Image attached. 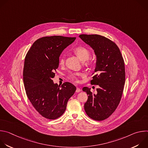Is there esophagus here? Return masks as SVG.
<instances>
[{"label": "esophagus", "mask_w": 148, "mask_h": 148, "mask_svg": "<svg viewBox=\"0 0 148 148\" xmlns=\"http://www.w3.org/2000/svg\"><path fill=\"white\" fill-rule=\"evenodd\" d=\"M81 91V90L79 88H77V89H76V92H80Z\"/></svg>", "instance_id": "obj_1"}]
</instances>
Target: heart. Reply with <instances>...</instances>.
<instances>
[{
	"instance_id": "1",
	"label": "heart",
	"mask_w": 148,
	"mask_h": 148,
	"mask_svg": "<svg viewBox=\"0 0 148 148\" xmlns=\"http://www.w3.org/2000/svg\"><path fill=\"white\" fill-rule=\"evenodd\" d=\"M74 53L78 56V57L82 61H84L83 65L84 66H90L94 61V60L90 57V51L88 49L84 46H77L73 49ZM64 63V58L62 56H61L59 58V64L62 65ZM79 75V73H70L67 77L69 79L74 81H78V76Z\"/></svg>"
}]
</instances>
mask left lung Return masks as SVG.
<instances>
[{
  "label": "left lung",
  "mask_w": 148,
  "mask_h": 148,
  "mask_svg": "<svg viewBox=\"0 0 148 148\" xmlns=\"http://www.w3.org/2000/svg\"><path fill=\"white\" fill-rule=\"evenodd\" d=\"M79 37L90 46L97 56L92 85H98L97 94L84 87L88 99L84 104L87 115L95 121H103L115 111L121 99L125 82L124 60L114 41L98 34H81Z\"/></svg>",
  "instance_id": "obj_1"
}]
</instances>
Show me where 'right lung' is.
Listing matches in <instances>:
<instances>
[{
    "instance_id": "1",
    "label": "right lung",
    "mask_w": 148,
    "mask_h": 148,
    "mask_svg": "<svg viewBox=\"0 0 148 148\" xmlns=\"http://www.w3.org/2000/svg\"><path fill=\"white\" fill-rule=\"evenodd\" d=\"M75 38L61 36L40 38L26 56L23 73L26 92L35 110L45 118L56 119L61 116L76 90L70 82H64L60 88L52 80L61 52Z\"/></svg>"
}]
</instances>
